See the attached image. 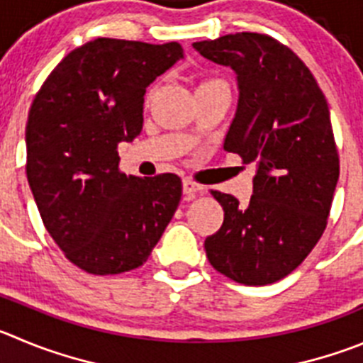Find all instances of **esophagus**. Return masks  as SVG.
Segmentation results:
<instances>
[{
    "label": "esophagus",
    "instance_id": "1",
    "mask_svg": "<svg viewBox=\"0 0 363 363\" xmlns=\"http://www.w3.org/2000/svg\"><path fill=\"white\" fill-rule=\"evenodd\" d=\"M182 191H184L186 201H191V199L195 197L197 193L204 191V188H202L201 184H197V182L189 181V179H184V181H182Z\"/></svg>",
    "mask_w": 363,
    "mask_h": 363
}]
</instances>
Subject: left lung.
Wrapping results in <instances>:
<instances>
[{"label":"left lung","instance_id":"obj_1","mask_svg":"<svg viewBox=\"0 0 363 363\" xmlns=\"http://www.w3.org/2000/svg\"><path fill=\"white\" fill-rule=\"evenodd\" d=\"M193 48L236 73L238 104L223 150L258 168L247 206L211 191L223 223L206 238V254L236 283H276L303 263L326 229L338 181L330 107L303 60L272 37L229 33Z\"/></svg>","mask_w":363,"mask_h":363}]
</instances>
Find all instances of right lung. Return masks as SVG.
I'll return each instance as SVG.
<instances>
[{
    "label": "right lung",
    "instance_id": "add662e5",
    "mask_svg": "<svg viewBox=\"0 0 363 363\" xmlns=\"http://www.w3.org/2000/svg\"><path fill=\"white\" fill-rule=\"evenodd\" d=\"M184 59L179 43L98 37L50 73L26 123V177L57 245L96 276L138 269L182 195L174 174H120L118 145L143 128L147 87Z\"/></svg>",
    "mask_w": 363,
    "mask_h": 363
}]
</instances>
